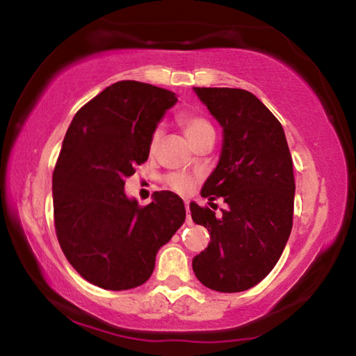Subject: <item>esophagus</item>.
<instances>
[{"instance_id": "1", "label": "esophagus", "mask_w": 356, "mask_h": 356, "mask_svg": "<svg viewBox=\"0 0 356 356\" xmlns=\"http://www.w3.org/2000/svg\"><path fill=\"white\" fill-rule=\"evenodd\" d=\"M185 209H186V218H188V221H190L191 218H190V215H188L190 213V201L188 200H185Z\"/></svg>"}]
</instances>
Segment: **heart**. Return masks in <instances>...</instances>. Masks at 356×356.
<instances>
[{
  "mask_svg": "<svg viewBox=\"0 0 356 356\" xmlns=\"http://www.w3.org/2000/svg\"><path fill=\"white\" fill-rule=\"evenodd\" d=\"M180 124H182L186 136H188L193 143H196L204 135L213 131L212 124H210L206 118L201 116V114H196V113L182 114V116H180ZM160 136H161L160 129H155L152 131V135H150V140H149V152L150 154H154L156 147H159ZM165 182L174 191L186 193L193 188V185H195V179L184 172H171L166 176Z\"/></svg>",
  "mask_w": 356,
  "mask_h": 356,
  "instance_id": "heart-1",
  "label": "heart"
}]
</instances>
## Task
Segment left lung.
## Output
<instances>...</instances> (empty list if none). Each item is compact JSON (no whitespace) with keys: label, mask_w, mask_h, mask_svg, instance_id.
<instances>
[{"label":"left lung","mask_w":356,"mask_h":356,"mask_svg":"<svg viewBox=\"0 0 356 356\" xmlns=\"http://www.w3.org/2000/svg\"><path fill=\"white\" fill-rule=\"evenodd\" d=\"M222 127L220 161L202 197L227 204L221 218L191 202V218L210 243L193 257V272L216 292H242L272 272L292 231L293 163L284 130L254 94L234 88H195Z\"/></svg>","instance_id":"8db88e82"}]
</instances>
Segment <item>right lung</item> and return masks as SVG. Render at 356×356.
<instances>
[{"instance_id": "right-lung-1", "label": "right lung", "mask_w": 356, "mask_h": 356, "mask_svg": "<svg viewBox=\"0 0 356 356\" xmlns=\"http://www.w3.org/2000/svg\"><path fill=\"white\" fill-rule=\"evenodd\" d=\"M176 94L140 81L104 89L72 119L53 171L58 242L84 280L106 291L146 282L159 250L185 221L184 201L156 191L146 207L125 179L149 156V140Z\"/></svg>"}]
</instances>
